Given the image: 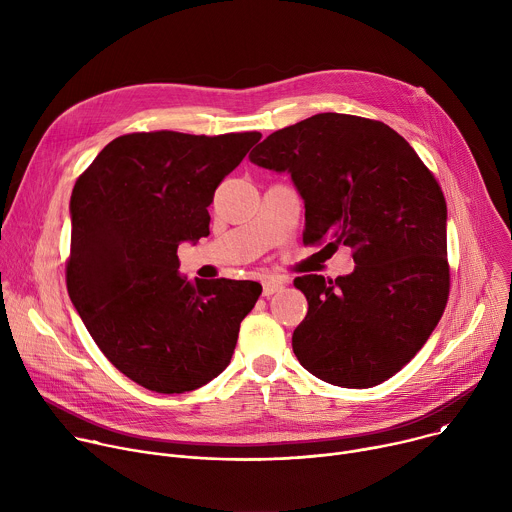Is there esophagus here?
I'll return each instance as SVG.
<instances>
[{"mask_svg": "<svg viewBox=\"0 0 512 512\" xmlns=\"http://www.w3.org/2000/svg\"><path fill=\"white\" fill-rule=\"evenodd\" d=\"M281 287H283V281H279V279H265L263 281V296L269 298V296L275 294V291H279Z\"/></svg>", "mask_w": 512, "mask_h": 512, "instance_id": "1", "label": "esophagus"}]
</instances>
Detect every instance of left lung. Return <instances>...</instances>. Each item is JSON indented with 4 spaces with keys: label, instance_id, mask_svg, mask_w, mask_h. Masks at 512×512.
Masks as SVG:
<instances>
[{
    "label": "left lung",
    "instance_id": "8db88e82",
    "mask_svg": "<svg viewBox=\"0 0 512 512\" xmlns=\"http://www.w3.org/2000/svg\"><path fill=\"white\" fill-rule=\"evenodd\" d=\"M249 160L291 176L306 206V245L328 239L322 251L354 249L352 273L294 281L308 300L291 336L300 364L346 389L391 379L425 344L448 302L440 184L395 129L342 113L273 131Z\"/></svg>",
    "mask_w": 512,
    "mask_h": 512
}]
</instances>
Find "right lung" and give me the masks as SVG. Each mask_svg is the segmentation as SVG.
I'll list each match as a JSON object with an SVG mask.
<instances>
[{
	"mask_svg": "<svg viewBox=\"0 0 512 512\" xmlns=\"http://www.w3.org/2000/svg\"><path fill=\"white\" fill-rule=\"evenodd\" d=\"M259 139V131L121 135L72 188L70 302L113 367L145 389L194 391L229 367L261 285L188 281L176 253L208 237L216 186Z\"/></svg>",
	"mask_w": 512,
	"mask_h": 512,
	"instance_id": "add662e5",
	"label": "right lung"
}]
</instances>
